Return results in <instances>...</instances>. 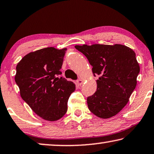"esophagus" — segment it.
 I'll use <instances>...</instances> for the list:
<instances>
[{
  "label": "esophagus",
  "instance_id": "esophagus-1",
  "mask_svg": "<svg viewBox=\"0 0 154 154\" xmlns=\"http://www.w3.org/2000/svg\"><path fill=\"white\" fill-rule=\"evenodd\" d=\"M83 83H84V80L82 79H79L77 80V84L79 85V86H82V85L83 84Z\"/></svg>",
  "mask_w": 154,
  "mask_h": 154
}]
</instances>
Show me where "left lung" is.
Returning <instances> with one entry per match:
<instances>
[{"label": "left lung", "instance_id": "left-lung-1", "mask_svg": "<svg viewBox=\"0 0 154 154\" xmlns=\"http://www.w3.org/2000/svg\"><path fill=\"white\" fill-rule=\"evenodd\" d=\"M99 75L97 91L87 98L90 111L101 119L115 116L135 89L140 66L134 51L122 45H76Z\"/></svg>", "mask_w": 154, "mask_h": 154}]
</instances>
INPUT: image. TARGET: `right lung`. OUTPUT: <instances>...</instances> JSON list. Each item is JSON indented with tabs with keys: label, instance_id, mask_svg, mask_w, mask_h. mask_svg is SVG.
Listing matches in <instances>:
<instances>
[{
	"label": "right lung",
	"instance_id": "1",
	"mask_svg": "<svg viewBox=\"0 0 154 154\" xmlns=\"http://www.w3.org/2000/svg\"><path fill=\"white\" fill-rule=\"evenodd\" d=\"M67 48L47 47L24 56L16 66L15 81L20 94L31 109L48 121L66 113L70 95L75 84L59 75Z\"/></svg>",
	"mask_w": 154,
	"mask_h": 154
}]
</instances>
